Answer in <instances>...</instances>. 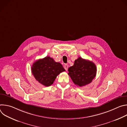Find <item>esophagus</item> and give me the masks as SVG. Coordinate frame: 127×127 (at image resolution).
I'll list each match as a JSON object with an SVG mask.
<instances>
[{
	"instance_id": "esophagus-1",
	"label": "esophagus",
	"mask_w": 127,
	"mask_h": 127,
	"mask_svg": "<svg viewBox=\"0 0 127 127\" xmlns=\"http://www.w3.org/2000/svg\"><path fill=\"white\" fill-rule=\"evenodd\" d=\"M64 68L66 70V71L68 70V65L67 64H65L64 65Z\"/></svg>"
}]
</instances>
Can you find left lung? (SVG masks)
I'll return each instance as SVG.
<instances>
[{"mask_svg":"<svg viewBox=\"0 0 127 127\" xmlns=\"http://www.w3.org/2000/svg\"><path fill=\"white\" fill-rule=\"evenodd\" d=\"M68 70L74 83L82 87L92 82L96 75V67L94 62L79 57Z\"/></svg>","mask_w":127,"mask_h":127,"instance_id":"8db88e82","label":"left lung"}]
</instances>
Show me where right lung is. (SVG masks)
Masks as SVG:
<instances>
[{"label": "right lung", "mask_w": 127, "mask_h": 127, "mask_svg": "<svg viewBox=\"0 0 127 127\" xmlns=\"http://www.w3.org/2000/svg\"><path fill=\"white\" fill-rule=\"evenodd\" d=\"M65 70L59 62L49 56L38 60L32 66V72L35 79L45 86H49L57 76Z\"/></svg>", "instance_id": "obj_1"}]
</instances>
